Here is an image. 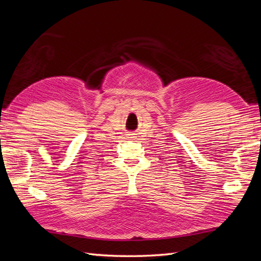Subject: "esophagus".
Here are the masks:
<instances>
[{
  "instance_id": "obj_1",
  "label": "esophagus",
  "mask_w": 261,
  "mask_h": 261,
  "mask_svg": "<svg viewBox=\"0 0 261 261\" xmlns=\"http://www.w3.org/2000/svg\"><path fill=\"white\" fill-rule=\"evenodd\" d=\"M129 135H133V134H129Z\"/></svg>"
}]
</instances>
